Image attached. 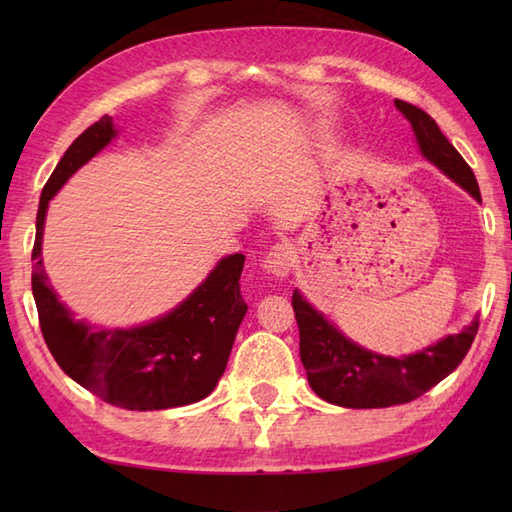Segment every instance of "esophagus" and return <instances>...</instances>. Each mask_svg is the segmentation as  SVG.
<instances>
[{"label":"esophagus","instance_id":"34e87169","mask_svg":"<svg viewBox=\"0 0 512 512\" xmlns=\"http://www.w3.org/2000/svg\"><path fill=\"white\" fill-rule=\"evenodd\" d=\"M292 264H295V259H292V250L284 244H275L264 257L266 273L275 277H288Z\"/></svg>","mask_w":512,"mask_h":512}]
</instances>
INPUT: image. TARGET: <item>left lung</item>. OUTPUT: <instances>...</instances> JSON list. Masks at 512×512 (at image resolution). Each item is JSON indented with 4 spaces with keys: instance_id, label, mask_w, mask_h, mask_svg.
<instances>
[{
    "instance_id": "obj_1",
    "label": "left lung",
    "mask_w": 512,
    "mask_h": 512,
    "mask_svg": "<svg viewBox=\"0 0 512 512\" xmlns=\"http://www.w3.org/2000/svg\"><path fill=\"white\" fill-rule=\"evenodd\" d=\"M394 103L411 123L420 154L482 202L473 169L440 132L438 123L416 105L398 99ZM292 308L299 323L301 363L312 391L332 405L350 409L391 407L420 398L462 363L477 334V319H473L458 334L444 336L416 354L385 356L347 339L299 290L292 292Z\"/></svg>"
}]
</instances>
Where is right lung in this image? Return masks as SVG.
<instances>
[{"label": "right lung", "mask_w": 512, "mask_h": 512, "mask_svg": "<svg viewBox=\"0 0 512 512\" xmlns=\"http://www.w3.org/2000/svg\"><path fill=\"white\" fill-rule=\"evenodd\" d=\"M118 136L112 116L85 129L41 191L32 248V295L41 334L54 361L94 396L132 411L184 407L206 398L222 378L248 306L239 295L246 257H222L187 299L162 317L134 328H96L74 319L43 268L41 244L48 204L72 173Z\"/></svg>", "instance_id": "obj_1"}]
</instances>
